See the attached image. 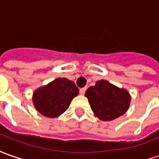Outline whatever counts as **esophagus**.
<instances>
[{"label": "esophagus", "instance_id": "obj_1", "mask_svg": "<svg viewBox=\"0 0 159 159\" xmlns=\"http://www.w3.org/2000/svg\"><path fill=\"white\" fill-rule=\"evenodd\" d=\"M85 91H86V88H85V87H84V88L80 89V94H81V95H84Z\"/></svg>", "mask_w": 159, "mask_h": 159}]
</instances>
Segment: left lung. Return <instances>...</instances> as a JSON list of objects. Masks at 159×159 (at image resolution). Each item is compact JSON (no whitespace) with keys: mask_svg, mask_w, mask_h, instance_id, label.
<instances>
[{"mask_svg":"<svg viewBox=\"0 0 159 159\" xmlns=\"http://www.w3.org/2000/svg\"><path fill=\"white\" fill-rule=\"evenodd\" d=\"M91 110L99 119L113 120L128 110L130 102L129 92L112 85L105 80L97 82L86 90Z\"/></svg>","mask_w":159,"mask_h":159,"instance_id":"left-lung-1","label":"left lung"}]
</instances>
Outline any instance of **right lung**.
I'll list each match as a JSON object with an SVG mask.
<instances>
[{
	"mask_svg": "<svg viewBox=\"0 0 159 159\" xmlns=\"http://www.w3.org/2000/svg\"><path fill=\"white\" fill-rule=\"evenodd\" d=\"M78 93V88L72 81L57 78L37 89L33 96V102L43 116L57 117L68 110L71 100Z\"/></svg>",
	"mask_w": 159,
	"mask_h": 159,
	"instance_id": "right-lung-1",
	"label": "right lung"
}]
</instances>
